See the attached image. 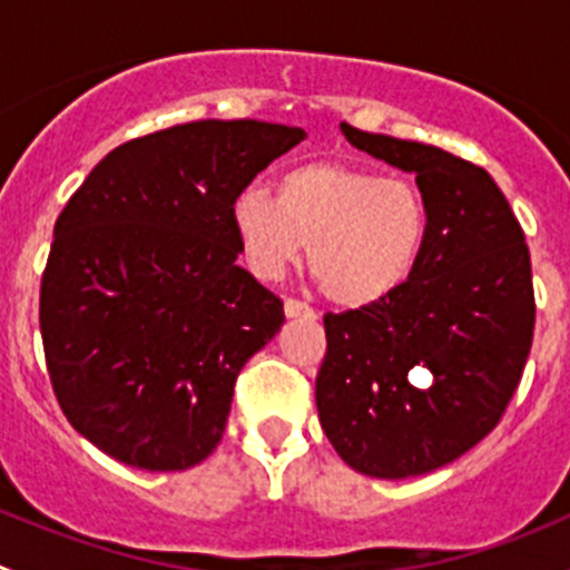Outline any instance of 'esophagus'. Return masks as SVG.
<instances>
[{"label": "esophagus", "mask_w": 570, "mask_h": 570, "mask_svg": "<svg viewBox=\"0 0 570 570\" xmlns=\"http://www.w3.org/2000/svg\"><path fill=\"white\" fill-rule=\"evenodd\" d=\"M284 314L286 317H303V320H317V312H314L312 306H308V303H303V301H295V297H289V301L284 303Z\"/></svg>", "instance_id": "esophagus-1"}]
</instances>
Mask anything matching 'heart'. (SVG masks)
Instances as JSON below:
<instances>
[{
	"instance_id": "heart-1",
	"label": "heart",
	"mask_w": 570,
	"mask_h": 570,
	"mask_svg": "<svg viewBox=\"0 0 570 570\" xmlns=\"http://www.w3.org/2000/svg\"><path fill=\"white\" fill-rule=\"evenodd\" d=\"M232 228L258 278H281L308 245V269L327 301L364 308L386 301L413 273L430 212L407 178L317 159L281 174L275 198L243 189L232 204Z\"/></svg>"
}]
</instances>
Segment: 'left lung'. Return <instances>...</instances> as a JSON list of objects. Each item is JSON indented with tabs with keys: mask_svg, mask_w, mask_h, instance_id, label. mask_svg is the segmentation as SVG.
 <instances>
[{
	"mask_svg": "<svg viewBox=\"0 0 570 570\" xmlns=\"http://www.w3.org/2000/svg\"><path fill=\"white\" fill-rule=\"evenodd\" d=\"M342 135L358 151L416 174L430 228L400 289L325 317L317 411L344 463L405 480L480 444L519 389L534 331L530 248L488 170L350 124ZM419 368L431 372L424 390Z\"/></svg>",
	"mask_w": 570,
	"mask_h": 570,
	"instance_id": "8db88e82",
	"label": "left lung"
}]
</instances>
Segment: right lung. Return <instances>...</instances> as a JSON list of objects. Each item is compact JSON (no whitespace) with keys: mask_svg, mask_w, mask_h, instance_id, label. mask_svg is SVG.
Segmentation results:
<instances>
[{"mask_svg":"<svg viewBox=\"0 0 570 570\" xmlns=\"http://www.w3.org/2000/svg\"><path fill=\"white\" fill-rule=\"evenodd\" d=\"M306 137L193 120L109 151L55 223L40 336L57 402L115 461L181 471L223 439L245 361L284 303L237 264L232 204Z\"/></svg>","mask_w":570,"mask_h":570,"instance_id":"1","label":"right lung"}]
</instances>
